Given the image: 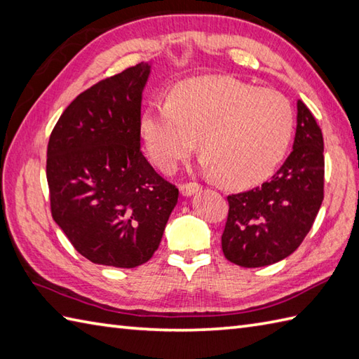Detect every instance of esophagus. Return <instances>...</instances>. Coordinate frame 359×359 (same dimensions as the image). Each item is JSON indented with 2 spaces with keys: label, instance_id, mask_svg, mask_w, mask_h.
Segmentation results:
<instances>
[{
  "label": "esophagus",
  "instance_id": "1",
  "mask_svg": "<svg viewBox=\"0 0 359 359\" xmlns=\"http://www.w3.org/2000/svg\"><path fill=\"white\" fill-rule=\"evenodd\" d=\"M201 190V186L198 182H186V184L180 186V192L182 196H192Z\"/></svg>",
  "mask_w": 359,
  "mask_h": 359
}]
</instances>
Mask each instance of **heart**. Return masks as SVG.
I'll use <instances>...</instances> for the list:
<instances>
[{
  "label": "heart",
  "mask_w": 359,
  "mask_h": 359,
  "mask_svg": "<svg viewBox=\"0 0 359 359\" xmlns=\"http://www.w3.org/2000/svg\"><path fill=\"white\" fill-rule=\"evenodd\" d=\"M294 115L283 93L257 89L229 76H203L177 84L165 104L140 116V137L158 170L172 173L196 147L209 173L232 187L266 180L292 141Z\"/></svg>",
  "instance_id": "1"
}]
</instances>
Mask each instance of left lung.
Instances as JSON below:
<instances>
[{"mask_svg": "<svg viewBox=\"0 0 359 359\" xmlns=\"http://www.w3.org/2000/svg\"><path fill=\"white\" fill-rule=\"evenodd\" d=\"M292 154L261 187L229 195L221 236L224 257L241 267H264L298 249L324 198V141L301 100Z\"/></svg>", "mask_w": 359, "mask_h": 359, "instance_id": "obj_1", "label": "left lung"}]
</instances>
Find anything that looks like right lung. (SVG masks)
<instances>
[{"label":"right lung","instance_id":"obj_1","mask_svg":"<svg viewBox=\"0 0 359 359\" xmlns=\"http://www.w3.org/2000/svg\"><path fill=\"white\" fill-rule=\"evenodd\" d=\"M152 62H141L79 93L47 146L52 217L95 264H144L178 203L140 149L142 92Z\"/></svg>","mask_w":359,"mask_h":359}]
</instances>
